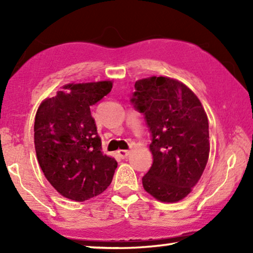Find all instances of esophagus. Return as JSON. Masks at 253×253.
<instances>
[{
	"mask_svg": "<svg viewBox=\"0 0 253 253\" xmlns=\"http://www.w3.org/2000/svg\"><path fill=\"white\" fill-rule=\"evenodd\" d=\"M118 155L121 156L122 158H127V156L129 155V151H126V149H119V151L117 152Z\"/></svg>",
	"mask_w": 253,
	"mask_h": 253,
	"instance_id": "34e87169",
	"label": "esophagus"
}]
</instances>
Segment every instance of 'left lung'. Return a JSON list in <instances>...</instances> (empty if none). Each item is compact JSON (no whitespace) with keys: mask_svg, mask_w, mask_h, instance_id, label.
<instances>
[{"mask_svg":"<svg viewBox=\"0 0 253 253\" xmlns=\"http://www.w3.org/2000/svg\"><path fill=\"white\" fill-rule=\"evenodd\" d=\"M151 132L153 164L143 176L147 193L162 202H177L192 191L207 166L209 122L199 98L168 77L136 81L130 100Z\"/></svg>","mask_w":253,"mask_h":253,"instance_id":"left-lung-1","label":"left lung"}]
</instances>
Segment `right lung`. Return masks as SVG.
Listing matches in <instances>:
<instances>
[{"label":"right lung","instance_id":"right-lung-1","mask_svg":"<svg viewBox=\"0 0 253 253\" xmlns=\"http://www.w3.org/2000/svg\"><path fill=\"white\" fill-rule=\"evenodd\" d=\"M113 83L71 84L40 105L34 146L44 176L60 194L84 202L113 181L117 162L101 151L90 107L108 95Z\"/></svg>","mask_w":253,"mask_h":253}]
</instances>
